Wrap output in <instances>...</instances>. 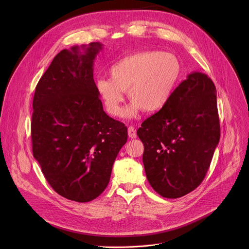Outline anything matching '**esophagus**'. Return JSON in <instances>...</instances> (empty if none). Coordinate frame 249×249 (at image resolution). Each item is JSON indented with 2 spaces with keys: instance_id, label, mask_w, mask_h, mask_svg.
<instances>
[{
  "instance_id": "34e87169",
  "label": "esophagus",
  "mask_w": 249,
  "mask_h": 249,
  "mask_svg": "<svg viewBox=\"0 0 249 249\" xmlns=\"http://www.w3.org/2000/svg\"><path fill=\"white\" fill-rule=\"evenodd\" d=\"M128 136H129V138H131V139H134V138L137 137L136 130H135V128L133 126H129L128 127Z\"/></svg>"
}]
</instances>
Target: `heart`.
Here are the masks:
<instances>
[{"label": "heart", "instance_id": "1", "mask_svg": "<svg viewBox=\"0 0 249 249\" xmlns=\"http://www.w3.org/2000/svg\"><path fill=\"white\" fill-rule=\"evenodd\" d=\"M182 72L179 60L160 51H140L113 63L109 77L97 81L96 89L105 109L113 117L122 113L124 91L132 103L124 115L133 117L141 109L152 113L162 109L173 96Z\"/></svg>", "mask_w": 249, "mask_h": 249}]
</instances>
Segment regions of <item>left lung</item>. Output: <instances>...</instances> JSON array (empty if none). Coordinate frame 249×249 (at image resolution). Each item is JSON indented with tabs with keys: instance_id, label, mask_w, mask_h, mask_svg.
Instances as JSON below:
<instances>
[{
	"instance_id": "obj_1",
	"label": "left lung",
	"mask_w": 249,
	"mask_h": 249,
	"mask_svg": "<svg viewBox=\"0 0 249 249\" xmlns=\"http://www.w3.org/2000/svg\"><path fill=\"white\" fill-rule=\"evenodd\" d=\"M142 160L152 189L177 199L198 188L220 139L216 88L202 72H192L165 106L141 124Z\"/></svg>"
}]
</instances>
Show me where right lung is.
<instances>
[{
	"instance_id": "1",
	"label": "right lung",
	"mask_w": 249,
	"mask_h": 249,
	"mask_svg": "<svg viewBox=\"0 0 249 249\" xmlns=\"http://www.w3.org/2000/svg\"><path fill=\"white\" fill-rule=\"evenodd\" d=\"M103 44L63 49L39 80L31 122L34 159L50 187L86 203L107 188L127 127L103 110L94 60Z\"/></svg>"
}]
</instances>
